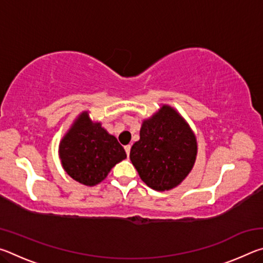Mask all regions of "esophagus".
Returning a JSON list of instances; mask_svg holds the SVG:
<instances>
[{"mask_svg": "<svg viewBox=\"0 0 263 263\" xmlns=\"http://www.w3.org/2000/svg\"><path fill=\"white\" fill-rule=\"evenodd\" d=\"M124 148H125V152H126L127 157H128V155H130V151H131V145H126Z\"/></svg>", "mask_w": 263, "mask_h": 263, "instance_id": "esophagus-1", "label": "esophagus"}]
</instances>
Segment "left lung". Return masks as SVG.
Masks as SVG:
<instances>
[{
    "label": "left lung",
    "mask_w": 263,
    "mask_h": 263,
    "mask_svg": "<svg viewBox=\"0 0 263 263\" xmlns=\"http://www.w3.org/2000/svg\"><path fill=\"white\" fill-rule=\"evenodd\" d=\"M197 139L179 111L162 104L141 123L140 139L133 144L130 159L140 179L149 188H176L193 171Z\"/></svg>",
    "instance_id": "left-lung-1"
}]
</instances>
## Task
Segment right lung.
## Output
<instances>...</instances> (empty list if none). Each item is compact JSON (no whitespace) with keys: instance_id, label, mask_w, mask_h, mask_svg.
I'll list each match as a JSON object with an SVG mask.
<instances>
[{"instance_id":"add662e5","label":"right lung","mask_w":263,"mask_h":263,"mask_svg":"<svg viewBox=\"0 0 263 263\" xmlns=\"http://www.w3.org/2000/svg\"><path fill=\"white\" fill-rule=\"evenodd\" d=\"M59 158L64 171L83 185L101 183L126 153L116 137L92 121L89 111H82L62 137Z\"/></svg>"}]
</instances>
